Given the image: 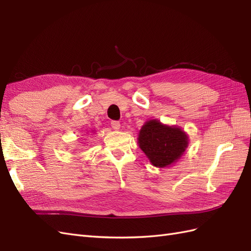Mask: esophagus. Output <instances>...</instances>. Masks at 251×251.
<instances>
[{
    "label": "esophagus",
    "instance_id": "34e87169",
    "mask_svg": "<svg viewBox=\"0 0 251 251\" xmlns=\"http://www.w3.org/2000/svg\"><path fill=\"white\" fill-rule=\"evenodd\" d=\"M111 126L113 127V130H115V131H118L119 128H120V124H119V121H112L111 123Z\"/></svg>",
    "mask_w": 251,
    "mask_h": 251
}]
</instances>
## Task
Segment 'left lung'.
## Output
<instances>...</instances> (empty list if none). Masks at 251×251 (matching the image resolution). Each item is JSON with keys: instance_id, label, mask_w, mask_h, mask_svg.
I'll use <instances>...</instances> for the list:
<instances>
[{"instance_id": "left-lung-1", "label": "left lung", "mask_w": 251, "mask_h": 251, "mask_svg": "<svg viewBox=\"0 0 251 251\" xmlns=\"http://www.w3.org/2000/svg\"><path fill=\"white\" fill-rule=\"evenodd\" d=\"M139 148L157 168H165L183 155L188 147V137L176 126H166L157 119L149 120L138 135Z\"/></svg>"}]
</instances>
